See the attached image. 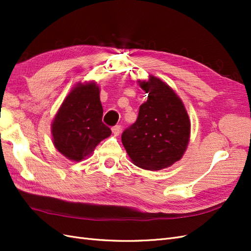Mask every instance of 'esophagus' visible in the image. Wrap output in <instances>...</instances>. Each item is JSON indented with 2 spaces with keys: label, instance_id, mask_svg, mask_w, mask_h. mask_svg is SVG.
Wrapping results in <instances>:
<instances>
[{
  "label": "esophagus",
  "instance_id": "1",
  "mask_svg": "<svg viewBox=\"0 0 251 251\" xmlns=\"http://www.w3.org/2000/svg\"><path fill=\"white\" fill-rule=\"evenodd\" d=\"M112 132H113L114 135L118 136V135L120 134V132H121V126H119V125L114 126L112 127Z\"/></svg>",
  "mask_w": 251,
  "mask_h": 251
}]
</instances>
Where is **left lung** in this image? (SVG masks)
<instances>
[{
  "label": "left lung",
  "instance_id": "obj_1",
  "mask_svg": "<svg viewBox=\"0 0 251 251\" xmlns=\"http://www.w3.org/2000/svg\"><path fill=\"white\" fill-rule=\"evenodd\" d=\"M148 93L137 120L124 131L121 141L135 165L159 171L180 160L191 133L189 118L180 98L157 77L140 82Z\"/></svg>",
  "mask_w": 251,
  "mask_h": 251
}]
</instances>
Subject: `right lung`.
Masks as SVG:
<instances>
[{
	"label": "right lung",
	"instance_id": "obj_1",
	"mask_svg": "<svg viewBox=\"0 0 251 251\" xmlns=\"http://www.w3.org/2000/svg\"><path fill=\"white\" fill-rule=\"evenodd\" d=\"M102 113L96 83L75 87L52 124L53 143L59 153L74 161L92 153L97 144L112 133L102 123Z\"/></svg>",
	"mask_w": 251,
	"mask_h": 251
}]
</instances>
